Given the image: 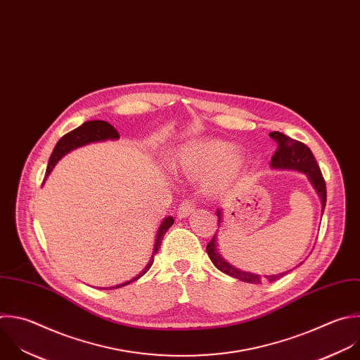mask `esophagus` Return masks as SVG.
Instances as JSON below:
<instances>
[{
    "instance_id": "1",
    "label": "esophagus",
    "mask_w": 360,
    "mask_h": 360,
    "mask_svg": "<svg viewBox=\"0 0 360 360\" xmlns=\"http://www.w3.org/2000/svg\"><path fill=\"white\" fill-rule=\"evenodd\" d=\"M193 210H195V203H193L192 200H184V202L178 206L176 213H178V217H179V219H185V217H188L191 213H193Z\"/></svg>"
}]
</instances>
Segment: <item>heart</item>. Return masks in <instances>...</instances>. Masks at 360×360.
I'll return each mask as SVG.
<instances>
[{"mask_svg":"<svg viewBox=\"0 0 360 360\" xmlns=\"http://www.w3.org/2000/svg\"><path fill=\"white\" fill-rule=\"evenodd\" d=\"M169 167L175 172L199 178L218 172L212 186L223 184L245 167L243 158L236 155V147L231 143L212 140L191 143L179 147L169 160Z\"/></svg>","mask_w":360,"mask_h":360,"instance_id":"1","label":"heart"}]
</instances>
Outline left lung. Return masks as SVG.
<instances>
[{
	"label": "left lung",
	"mask_w": 360,
	"mask_h": 360,
	"mask_svg": "<svg viewBox=\"0 0 360 360\" xmlns=\"http://www.w3.org/2000/svg\"><path fill=\"white\" fill-rule=\"evenodd\" d=\"M270 137L277 143V151L274 153V155L271 158V167L278 168V169L300 171V172L305 174L308 176V179L311 181L312 186L315 188L318 196L321 198L322 213H323V209H325V205H326V185H325V179L322 176L321 168L316 164V160H315L314 154L311 153V150L304 143L295 141V140L290 139L288 136H285L283 133H278V131L270 133ZM216 214H217V223L220 226V223H221V210L217 209ZM216 236L217 234H214L212 237V240L206 246L207 256L212 260V263L214 264V267L217 270H220L221 273H224V274H227L233 278L240 280V281L250 283V284H262L264 281V277H262L259 274L237 270L236 267L229 264L220 256V253L217 252V237ZM290 271H284V273L274 274V276H266V280L273 283V281L284 277Z\"/></svg>",
	"instance_id": "obj_1"
}]
</instances>
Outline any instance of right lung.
<instances>
[{"mask_svg":"<svg viewBox=\"0 0 360 360\" xmlns=\"http://www.w3.org/2000/svg\"><path fill=\"white\" fill-rule=\"evenodd\" d=\"M120 139V134L117 133V130L108 124L107 122H103V120H91V122H86L83 123L82 126H79L77 129L69 131L68 134H65L55 146L53 151H52V155L49 158V162H48V168H46V174H45V178H48V175L51 174V171L55 168V165L58 164L59 160H62L68 153L79 148V147H83L86 144H90V143H97V141H105V140H117ZM174 224V217L172 216H168L162 220L161 226L158 227V231H157V237H155V243H154V252L150 257V262L146 266V269L136 277H133L131 280L123 283V284H118L115 287H110V288H120V287H124L136 280H139L140 277H143L153 266L154 263V256L158 253L160 248H161V243H162V238L167 233V230Z\"/></svg>","mask_w":360,"mask_h":360,"instance_id":"obj_1","label":"right lung"}]
</instances>
